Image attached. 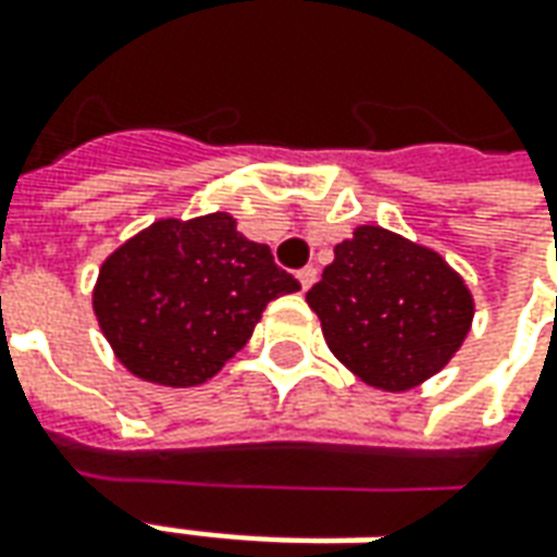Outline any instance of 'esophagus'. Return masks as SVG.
I'll list each match as a JSON object with an SVG mask.
<instances>
[{"instance_id":"34e87169","label":"esophagus","mask_w":557,"mask_h":557,"mask_svg":"<svg viewBox=\"0 0 557 557\" xmlns=\"http://www.w3.org/2000/svg\"><path fill=\"white\" fill-rule=\"evenodd\" d=\"M298 280H301V289H310V286L317 283V268H313V264H305V268L298 271Z\"/></svg>"}]
</instances>
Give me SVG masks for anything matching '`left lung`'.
<instances>
[{"instance_id": "obj_1", "label": "left lung", "mask_w": 557, "mask_h": 557, "mask_svg": "<svg viewBox=\"0 0 557 557\" xmlns=\"http://www.w3.org/2000/svg\"><path fill=\"white\" fill-rule=\"evenodd\" d=\"M308 305L329 350L381 389H408L436 374L472 323V295L442 256L374 225L335 247Z\"/></svg>"}]
</instances>
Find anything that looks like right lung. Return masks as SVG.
<instances>
[{
	"label": "right lung",
	"mask_w": 557,
	"mask_h": 557,
	"mask_svg": "<svg viewBox=\"0 0 557 557\" xmlns=\"http://www.w3.org/2000/svg\"><path fill=\"white\" fill-rule=\"evenodd\" d=\"M301 289L264 244L225 213L164 219L100 268L94 310L119 359L151 384L213 377L259 323L268 301Z\"/></svg>",
	"instance_id": "add662e5"
}]
</instances>
